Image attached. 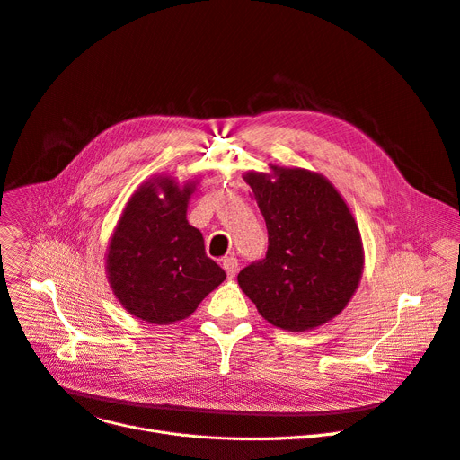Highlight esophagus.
I'll return each instance as SVG.
<instances>
[{
	"instance_id": "34e87169",
	"label": "esophagus",
	"mask_w": 460,
	"mask_h": 460,
	"mask_svg": "<svg viewBox=\"0 0 460 460\" xmlns=\"http://www.w3.org/2000/svg\"><path fill=\"white\" fill-rule=\"evenodd\" d=\"M224 270L227 271V278L229 279H233L234 275H236V271H238V261H236V257H226L224 259Z\"/></svg>"
}]
</instances>
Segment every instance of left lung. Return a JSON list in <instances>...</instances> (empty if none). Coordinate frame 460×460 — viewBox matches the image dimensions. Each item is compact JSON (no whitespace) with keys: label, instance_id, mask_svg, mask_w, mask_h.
Masks as SVG:
<instances>
[{"label":"left lung","instance_id":"1","mask_svg":"<svg viewBox=\"0 0 460 460\" xmlns=\"http://www.w3.org/2000/svg\"><path fill=\"white\" fill-rule=\"evenodd\" d=\"M248 172L268 229V252L238 273L264 320L287 331L314 329L344 311L364 268L351 210L331 182L303 168Z\"/></svg>","mask_w":460,"mask_h":460}]
</instances>
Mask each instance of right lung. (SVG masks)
Instances as JSON below:
<instances>
[{
	"label": "right lung",
	"mask_w": 460,
	"mask_h": 460,
	"mask_svg": "<svg viewBox=\"0 0 460 460\" xmlns=\"http://www.w3.org/2000/svg\"><path fill=\"white\" fill-rule=\"evenodd\" d=\"M194 182L151 179L131 196L107 252L114 296L133 316L166 325L190 316L226 271L207 257L201 233L187 220Z\"/></svg>",
	"instance_id": "right-lung-1"
}]
</instances>
